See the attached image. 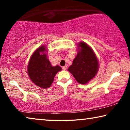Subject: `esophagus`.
I'll list each match as a JSON object with an SVG mask.
<instances>
[{"mask_svg": "<svg viewBox=\"0 0 130 130\" xmlns=\"http://www.w3.org/2000/svg\"><path fill=\"white\" fill-rule=\"evenodd\" d=\"M62 69H63L64 70H67V66L66 65V66H63V67H62Z\"/></svg>", "mask_w": 130, "mask_h": 130, "instance_id": "obj_1", "label": "esophagus"}]
</instances>
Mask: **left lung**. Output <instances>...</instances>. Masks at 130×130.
I'll list each match as a JSON object with an SVG mask.
<instances>
[{
  "instance_id": "8db88e82",
  "label": "left lung",
  "mask_w": 130,
  "mask_h": 130,
  "mask_svg": "<svg viewBox=\"0 0 130 130\" xmlns=\"http://www.w3.org/2000/svg\"><path fill=\"white\" fill-rule=\"evenodd\" d=\"M78 49L77 56L68 70L78 83L86 84L98 72V60L93 50L85 42H80Z\"/></svg>"
}]
</instances>
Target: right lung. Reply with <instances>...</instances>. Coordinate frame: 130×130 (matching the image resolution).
<instances>
[{
  "instance_id": "add662e5",
  "label": "right lung",
  "mask_w": 130,
  "mask_h": 130,
  "mask_svg": "<svg viewBox=\"0 0 130 130\" xmlns=\"http://www.w3.org/2000/svg\"><path fill=\"white\" fill-rule=\"evenodd\" d=\"M46 51L45 45L38 48L30 58L27 69L31 81L43 89L50 87L57 73L62 70L59 66H52L44 53Z\"/></svg>"
}]
</instances>
